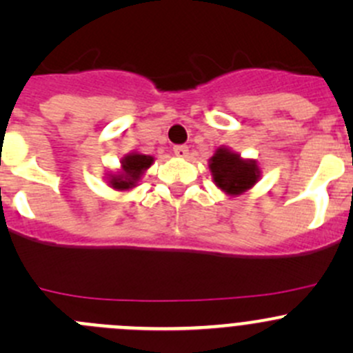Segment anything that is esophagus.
<instances>
[{
	"label": "esophagus",
	"instance_id": "obj_1",
	"mask_svg": "<svg viewBox=\"0 0 353 353\" xmlns=\"http://www.w3.org/2000/svg\"><path fill=\"white\" fill-rule=\"evenodd\" d=\"M188 147H184V145H177V147H174V155L176 157H188Z\"/></svg>",
	"mask_w": 353,
	"mask_h": 353
}]
</instances>
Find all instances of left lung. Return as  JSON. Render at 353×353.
Instances as JSON below:
<instances>
[{
  "mask_svg": "<svg viewBox=\"0 0 353 353\" xmlns=\"http://www.w3.org/2000/svg\"><path fill=\"white\" fill-rule=\"evenodd\" d=\"M210 170L216 188L230 196L243 194L249 188L254 186L261 176L256 160H245L225 147L216 148L210 159Z\"/></svg>",
  "mask_w": 353,
  "mask_h": 353,
  "instance_id": "1",
  "label": "left lung"
}]
</instances>
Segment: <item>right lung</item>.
<instances>
[{
    "instance_id": "add662e5",
    "label": "right lung",
    "mask_w": 353,
    "mask_h": 353,
    "mask_svg": "<svg viewBox=\"0 0 353 353\" xmlns=\"http://www.w3.org/2000/svg\"><path fill=\"white\" fill-rule=\"evenodd\" d=\"M154 163V157L131 152L121 159V170L117 174H110L109 184L110 188L117 191H128L138 184L145 170Z\"/></svg>"
}]
</instances>
